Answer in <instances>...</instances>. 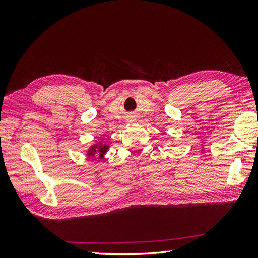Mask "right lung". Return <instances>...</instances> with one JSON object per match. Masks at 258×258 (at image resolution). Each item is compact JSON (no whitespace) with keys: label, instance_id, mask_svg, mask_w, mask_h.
Wrapping results in <instances>:
<instances>
[{"label":"right lung","instance_id":"1","mask_svg":"<svg viewBox=\"0 0 258 258\" xmlns=\"http://www.w3.org/2000/svg\"><path fill=\"white\" fill-rule=\"evenodd\" d=\"M106 151H107V146L106 145H104V146H102V144L94 145V146H92L91 149L89 150V153H87V156H90V157L95 156L96 155V152H97L98 156L102 158L103 155L106 153Z\"/></svg>","mask_w":258,"mask_h":258}]
</instances>
